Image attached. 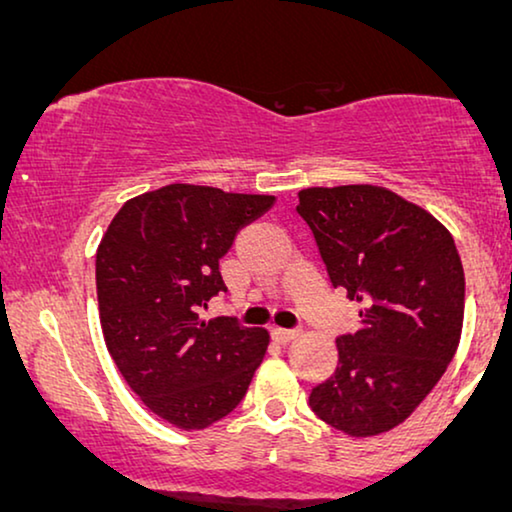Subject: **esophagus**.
Segmentation results:
<instances>
[{
    "label": "esophagus",
    "mask_w": 512,
    "mask_h": 512,
    "mask_svg": "<svg viewBox=\"0 0 512 512\" xmlns=\"http://www.w3.org/2000/svg\"><path fill=\"white\" fill-rule=\"evenodd\" d=\"M300 335V330H291V328H272V337L277 339L279 344H286V342H291V339H295Z\"/></svg>",
    "instance_id": "obj_1"
}]
</instances>
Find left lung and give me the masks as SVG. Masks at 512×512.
Instances as JSON below:
<instances>
[{"instance_id": "8db88e82", "label": "left lung", "mask_w": 512, "mask_h": 512, "mask_svg": "<svg viewBox=\"0 0 512 512\" xmlns=\"http://www.w3.org/2000/svg\"><path fill=\"white\" fill-rule=\"evenodd\" d=\"M298 198L332 288L362 305L358 332L337 337L339 365L309 406L351 436L388 432L457 351L464 270L455 240L422 207L372 184L302 189Z\"/></svg>"}]
</instances>
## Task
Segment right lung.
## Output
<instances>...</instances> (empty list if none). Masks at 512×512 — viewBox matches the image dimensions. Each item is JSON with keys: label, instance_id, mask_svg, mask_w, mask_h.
Masks as SVG:
<instances>
[{"label": "right lung", "instance_id": "1", "mask_svg": "<svg viewBox=\"0 0 512 512\" xmlns=\"http://www.w3.org/2000/svg\"><path fill=\"white\" fill-rule=\"evenodd\" d=\"M274 196L168 184L136 196L96 251L101 328L117 369L145 406L180 429H203L247 395L268 332L233 316L203 321L226 293L219 258Z\"/></svg>", "mask_w": 512, "mask_h": 512}]
</instances>
